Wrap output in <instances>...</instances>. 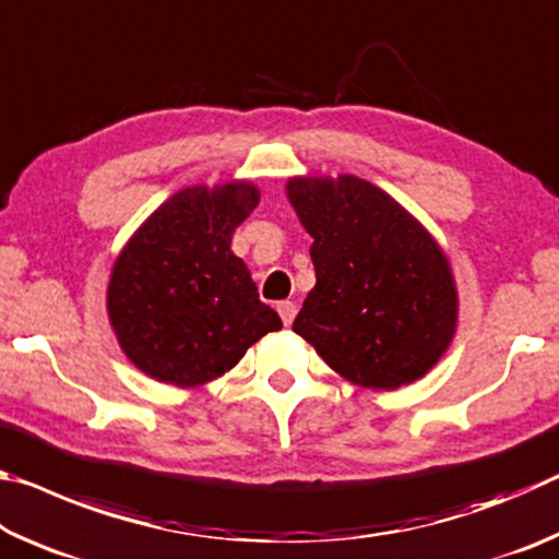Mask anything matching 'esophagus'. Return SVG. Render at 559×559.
Instances as JSON below:
<instances>
[{"instance_id": "1", "label": "esophagus", "mask_w": 559, "mask_h": 559, "mask_svg": "<svg viewBox=\"0 0 559 559\" xmlns=\"http://www.w3.org/2000/svg\"><path fill=\"white\" fill-rule=\"evenodd\" d=\"M296 313H298V308H296V302H293V300H281L278 302V316L283 320V325H290L293 318H296Z\"/></svg>"}]
</instances>
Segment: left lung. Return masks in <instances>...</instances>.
Segmentation results:
<instances>
[{
  "instance_id": "left-lung-1",
  "label": "left lung",
  "mask_w": 559,
  "mask_h": 559,
  "mask_svg": "<svg viewBox=\"0 0 559 559\" xmlns=\"http://www.w3.org/2000/svg\"><path fill=\"white\" fill-rule=\"evenodd\" d=\"M313 236L316 288L293 330L345 380L396 390L427 374L456 330L449 261L414 216L365 179L293 177Z\"/></svg>"
}]
</instances>
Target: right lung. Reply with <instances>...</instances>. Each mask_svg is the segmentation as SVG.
Returning a JSON list of instances; mask_svg holds the SVG:
<instances>
[{
  "label": "right lung",
  "mask_w": 559,
  "mask_h": 559,
  "mask_svg": "<svg viewBox=\"0 0 559 559\" xmlns=\"http://www.w3.org/2000/svg\"><path fill=\"white\" fill-rule=\"evenodd\" d=\"M257 204L249 182L189 187L128 241L112 266L108 313L138 370L177 386L204 384L283 328L229 249Z\"/></svg>",
  "instance_id": "right-lung-1"
}]
</instances>
